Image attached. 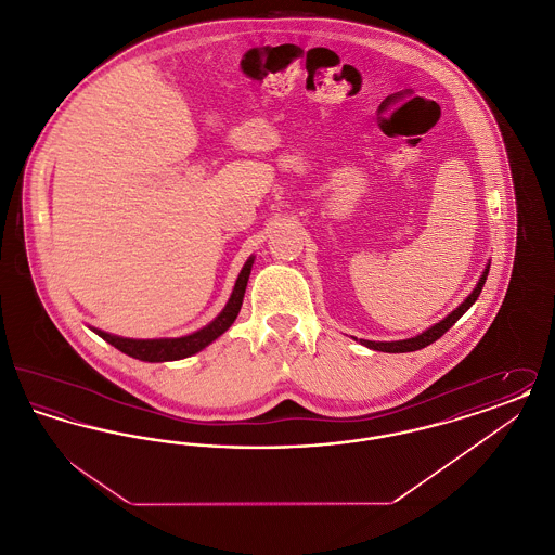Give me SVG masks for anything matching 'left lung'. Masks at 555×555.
Returning <instances> with one entry per match:
<instances>
[{
  "mask_svg": "<svg viewBox=\"0 0 555 555\" xmlns=\"http://www.w3.org/2000/svg\"><path fill=\"white\" fill-rule=\"evenodd\" d=\"M489 266H487L485 272L480 274L475 291H473L451 314L443 318L441 322H437L435 326L426 328L421 335H416V337H412V339H403V341H366V339H360V344L366 345L370 349H376V351H385V353H405V351H416V349H423L426 345L435 344L439 337H443V335L448 333L449 328H451L460 318L466 314V310L478 299V295H480V291H482V285H485V281H487V274H489Z\"/></svg>",
  "mask_w": 555,
  "mask_h": 555,
  "instance_id": "left-lung-1",
  "label": "left lung"
}]
</instances>
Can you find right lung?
Wrapping results in <instances>:
<instances>
[{
  "mask_svg": "<svg viewBox=\"0 0 555 555\" xmlns=\"http://www.w3.org/2000/svg\"><path fill=\"white\" fill-rule=\"evenodd\" d=\"M251 264H254V256L245 262L238 272L235 289L231 293L224 310L218 317L211 320L208 326L186 335V337H177V339H127V337H116L104 331L93 328L104 341L114 345L116 349H120L122 353L143 360V362H172V360H183L197 351H202L204 347H208L211 341H216L237 318L241 304H243V295L245 287L251 274Z\"/></svg>",
  "mask_w": 555,
  "mask_h": 555,
  "instance_id": "1",
  "label": "right lung"
}]
</instances>
